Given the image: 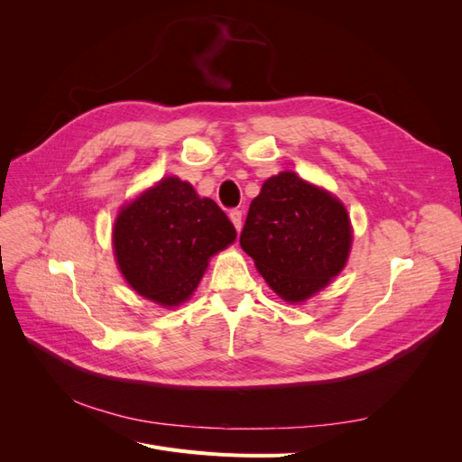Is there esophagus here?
Returning a JSON list of instances; mask_svg holds the SVG:
<instances>
[{
    "label": "esophagus",
    "mask_w": 462,
    "mask_h": 462,
    "mask_svg": "<svg viewBox=\"0 0 462 462\" xmlns=\"http://www.w3.org/2000/svg\"><path fill=\"white\" fill-rule=\"evenodd\" d=\"M229 219L233 221L235 229L241 231V227H243V212H239V209H231V212H229Z\"/></svg>",
    "instance_id": "obj_1"
}]
</instances>
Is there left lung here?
Instances as JSON below:
<instances>
[{"label": "left lung", "mask_w": 462, "mask_h": 462, "mask_svg": "<svg viewBox=\"0 0 462 462\" xmlns=\"http://www.w3.org/2000/svg\"><path fill=\"white\" fill-rule=\"evenodd\" d=\"M241 246L279 299L302 304L345 270L353 223L333 192L285 170L250 204Z\"/></svg>", "instance_id": "8db88e82"}]
</instances>
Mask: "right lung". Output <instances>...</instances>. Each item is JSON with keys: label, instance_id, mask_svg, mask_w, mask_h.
<instances>
[{"label": "right lung", "instance_id": "add662e5", "mask_svg": "<svg viewBox=\"0 0 462 462\" xmlns=\"http://www.w3.org/2000/svg\"><path fill=\"white\" fill-rule=\"evenodd\" d=\"M235 239L226 212L175 175L162 177L125 202L111 229L123 279L136 295L162 309L187 302L212 256Z\"/></svg>", "mask_w": 462, "mask_h": 462}]
</instances>
